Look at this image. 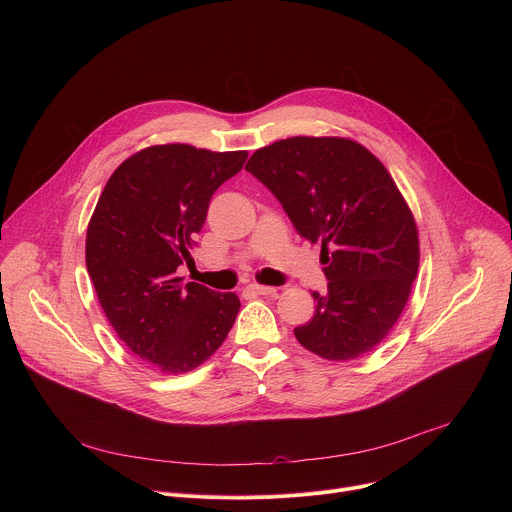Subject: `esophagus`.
Here are the masks:
<instances>
[{
    "label": "esophagus",
    "mask_w": 512,
    "mask_h": 512,
    "mask_svg": "<svg viewBox=\"0 0 512 512\" xmlns=\"http://www.w3.org/2000/svg\"><path fill=\"white\" fill-rule=\"evenodd\" d=\"M249 289L253 291V294H259V296H269V294H275V287L271 285H261V283H251Z\"/></svg>",
    "instance_id": "obj_1"
}]
</instances>
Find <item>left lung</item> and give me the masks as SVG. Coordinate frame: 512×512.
<instances>
[{"instance_id": "obj_1", "label": "left lung", "mask_w": 512, "mask_h": 512, "mask_svg": "<svg viewBox=\"0 0 512 512\" xmlns=\"http://www.w3.org/2000/svg\"><path fill=\"white\" fill-rule=\"evenodd\" d=\"M281 202L296 231L322 245L328 294L294 330L326 360L371 352L397 324L419 269V233L395 180L348 137H287L245 166Z\"/></svg>"}]
</instances>
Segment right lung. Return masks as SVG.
Returning a JSON list of instances; mask_svg holds the SVG:
<instances>
[{
    "instance_id": "obj_1",
    "label": "right lung",
    "mask_w": 512,
    "mask_h": 512,
    "mask_svg": "<svg viewBox=\"0 0 512 512\" xmlns=\"http://www.w3.org/2000/svg\"><path fill=\"white\" fill-rule=\"evenodd\" d=\"M247 156L150 145L119 164L93 210L85 257L99 304L125 346L160 373L200 367L235 324L237 294L184 285L176 271L192 261L214 190Z\"/></svg>"
}]
</instances>
